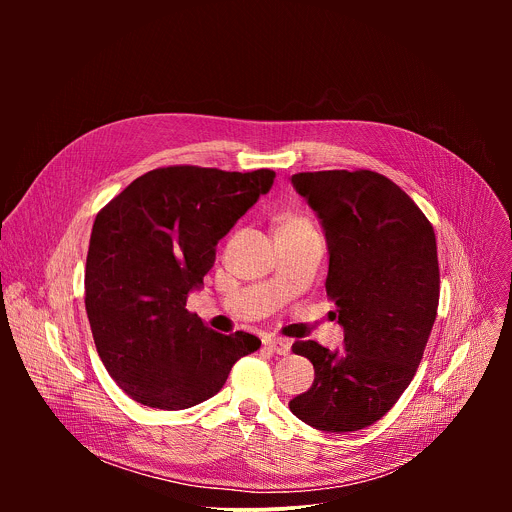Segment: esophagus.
I'll list each match as a JSON object with an SVG mask.
<instances>
[{
    "mask_svg": "<svg viewBox=\"0 0 512 512\" xmlns=\"http://www.w3.org/2000/svg\"><path fill=\"white\" fill-rule=\"evenodd\" d=\"M265 346H267L271 352L287 354L289 348H291V342L285 340V338H267V340H265Z\"/></svg>",
    "mask_w": 512,
    "mask_h": 512,
    "instance_id": "1",
    "label": "esophagus"
}]
</instances>
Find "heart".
Instances as JSON below:
<instances>
[{
  "mask_svg": "<svg viewBox=\"0 0 512 512\" xmlns=\"http://www.w3.org/2000/svg\"><path fill=\"white\" fill-rule=\"evenodd\" d=\"M285 223H302L300 218H289V221H285Z\"/></svg>",
  "mask_w": 512,
  "mask_h": 512,
  "instance_id": "heart-1",
  "label": "heart"
}]
</instances>
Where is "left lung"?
<instances>
[{"mask_svg":"<svg viewBox=\"0 0 512 512\" xmlns=\"http://www.w3.org/2000/svg\"><path fill=\"white\" fill-rule=\"evenodd\" d=\"M291 184L324 229L326 294L344 342L342 350L314 340L291 346L314 364V383L289 409L322 431H356L397 403L421 362L440 302L433 227L371 170L302 172Z\"/></svg>","mask_w":512,"mask_h":512,"instance_id":"obj_1","label":"left lung"}]
</instances>
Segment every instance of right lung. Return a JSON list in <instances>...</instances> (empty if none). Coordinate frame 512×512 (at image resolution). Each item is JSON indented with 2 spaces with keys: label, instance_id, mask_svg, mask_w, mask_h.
<instances>
[{
  "label": "right lung",
  "instance_id": "add662e5",
  "mask_svg": "<svg viewBox=\"0 0 512 512\" xmlns=\"http://www.w3.org/2000/svg\"><path fill=\"white\" fill-rule=\"evenodd\" d=\"M275 172L172 166L133 180L95 218L85 306L111 379L137 403L178 411L214 397L261 340L221 334L186 310L216 245Z\"/></svg>",
  "mask_w": 512,
  "mask_h": 512
}]
</instances>
